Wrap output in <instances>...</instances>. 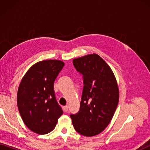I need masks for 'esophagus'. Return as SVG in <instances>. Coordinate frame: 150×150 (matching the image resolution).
Here are the masks:
<instances>
[{
  "label": "esophagus",
  "instance_id": "34e87169",
  "mask_svg": "<svg viewBox=\"0 0 150 150\" xmlns=\"http://www.w3.org/2000/svg\"><path fill=\"white\" fill-rule=\"evenodd\" d=\"M63 111H64V112H67V111H68V106H65L63 107Z\"/></svg>",
  "mask_w": 150,
  "mask_h": 150
}]
</instances>
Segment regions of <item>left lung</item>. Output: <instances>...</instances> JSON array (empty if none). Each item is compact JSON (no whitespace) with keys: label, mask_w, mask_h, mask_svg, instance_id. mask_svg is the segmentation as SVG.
Returning <instances> with one entry per match:
<instances>
[{"label":"left lung","mask_w":150,"mask_h":150,"mask_svg":"<svg viewBox=\"0 0 150 150\" xmlns=\"http://www.w3.org/2000/svg\"><path fill=\"white\" fill-rule=\"evenodd\" d=\"M77 71L83 75L84 88L80 110L71 115L75 129L81 135L99 134L113 117L119 99L115 76L109 65L93 53L73 60Z\"/></svg>","instance_id":"obj_1"}]
</instances>
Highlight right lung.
<instances>
[{
	"mask_svg": "<svg viewBox=\"0 0 150 150\" xmlns=\"http://www.w3.org/2000/svg\"><path fill=\"white\" fill-rule=\"evenodd\" d=\"M64 62L45 60L35 64L22 77L17 91L21 116L31 131L47 134L55 128L63 111L57 104L54 81Z\"/></svg>",
	"mask_w": 150,
	"mask_h": 150,
	"instance_id": "obj_1",
	"label": "right lung"
}]
</instances>
